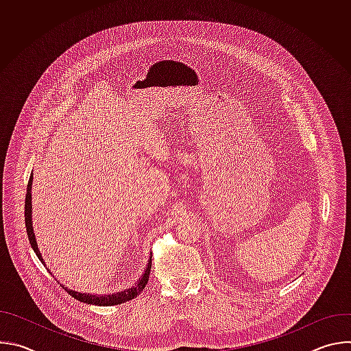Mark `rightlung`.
Wrapping results in <instances>:
<instances>
[{
    "mask_svg": "<svg viewBox=\"0 0 351 351\" xmlns=\"http://www.w3.org/2000/svg\"><path fill=\"white\" fill-rule=\"evenodd\" d=\"M32 183H33V175H30L29 183H27V191H26V199H25V223H26V232H27V237L29 241L32 244V248L34 250L36 256L38 257V260L41 261V264L45 267V261L40 253L37 241H36V236H34V230H33V222H32ZM149 271H152V257L148 260V264L143 272V275L138 278V280L130 286L129 289L119 291V293H112V294H90V293H82V291H76L72 290L69 287H66L65 285H61V287L65 289L66 293H69L72 297H75L76 300L86 304H95V306H118L122 303L129 302V300L137 297V294H140V291L145 287L147 282H148V276H149ZM51 274V272H49Z\"/></svg>",
    "mask_w": 351,
    "mask_h": 351,
    "instance_id": "obj_1",
    "label": "right lung"
}]
</instances>
